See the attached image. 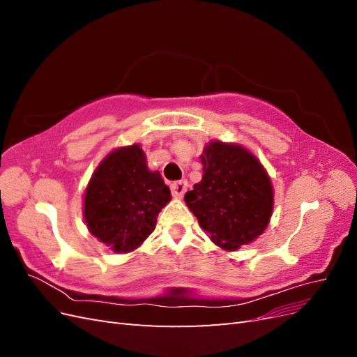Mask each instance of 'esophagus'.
I'll use <instances>...</instances> for the list:
<instances>
[{
    "label": "esophagus",
    "mask_w": 357,
    "mask_h": 357,
    "mask_svg": "<svg viewBox=\"0 0 357 357\" xmlns=\"http://www.w3.org/2000/svg\"><path fill=\"white\" fill-rule=\"evenodd\" d=\"M188 186H189V183H188L186 180H180V181L172 183V185H171L172 197H176V198H183V195H185L186 190H188Z\"/></svg>",
    "instance_id": "1"
}]
</instances>
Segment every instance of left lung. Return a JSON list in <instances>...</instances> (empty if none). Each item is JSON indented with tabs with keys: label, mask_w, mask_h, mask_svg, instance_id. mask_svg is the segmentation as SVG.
<instances>
[{
	"label": "left lung",
	"mask_w": 357,
	"mask_h": 357,
	"mask_svg": "<svg viewBox=\"0 0 357 357\" xmlns=\"http://www.w3.org/2000/svg\"><path fill=\"white\" fill-rule=\"evenodd\" d=\"M201 160L204 176L186 192V205L222 248L252 243L273 213V186L264 167L241 146L220 142L205 147Z\"/></svg>",
	"instance_id": "obj_1"
}]
</instances>
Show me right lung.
Returning <instances> with one entry per match:
<instances>
[{"label":"right lung","instance_id":"1","mask_svg":"<svg viewBox=\"0 0 357 357\" xmlns=\"http://www.w3.org/2000/svg\"><path fill=\"white\" fill-rule=\"evenodd\" d=\"M171 201L169 188L147 168L138 144L107 156L86 188L88 229L117 253L131 252L155 231L158 214Z\"/></svg>","mask_w":357,"mask_h":357}]
</instances>
